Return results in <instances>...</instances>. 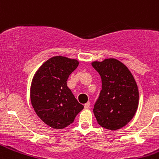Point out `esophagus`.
I'll use <instances>...</instances> for the list:
<instances>
[{"label":"esophagus","instance_id":"34e87169","mask_svg":"<svg viewBox=\"0 0 159 159\" xmlns=\"http://www.w3.org/2000/svg\"><path fill=\"white\" fill-rule=\"evenodd\" d=\"M84 108H85V109H88V108H90V102H86V103L84 104Z\"/></svg>","mask_w":159,"mask_h":159}]
</instances>
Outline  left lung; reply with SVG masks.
<instances>
[{
  "label": "left lung",
  "instance_id": "left-lung-1",
  "mask_svg": "<svg viewBox=\"0 0 159 159\" xmlns=\"http://www.w3.org/2000/svg\"><path fill=\"white\" fill-rule=\"evenodd\" d=\"M92 67L102 80V90L93 112L101 127L116 130L127 124L139 106V89L127 67L114 58L94 61Z\"/></svg>",
  "mask_w": 159,
  "mask_h": 159
}]
</instances>
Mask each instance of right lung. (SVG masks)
<instances>
[{
    "label": "right lung",
    "instance_id": "1",
    "mask_svg": "<svg viewBox=\"0 0 159 159\" xmlns=\"http://www.w3.org/2000/svg\"><path fill=\"white\" fill-rule=\"evenodd\" d=\"M78 65L77 60L57 56L43 63L32 78V107L38 117L50 127H67L84 109L67 86L70 74Z\"/></svg>",
    "mask_w": 159,
    "mask_h": 159
}]
</instances>
